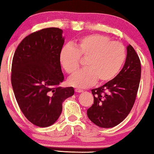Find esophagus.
I'll return each mask as SVG.
<instances>
[{
    "mask_svg": "<svg viewBox=\"0 0 154 154\" xmlns=\"http://www.w3.org/2000/svg\"><path fill=\"white\" fill-rule=\"evenodd\" d=\"M75 91L76 92V93H82V92H83L82 90H80V89H75Z\"/></svg>",
    "mask_w": 154,
    "mask_h": 154,
    "instance_id": "34e87169",
    "label": "esophagus"
}]
</instances>
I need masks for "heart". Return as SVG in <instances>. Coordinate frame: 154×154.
I'll use <instances>...</instances> for the list:
<instances>
[{
	"label": "heart",
	"instance_id": "heart-1",
	"mask_svg": "<svg viewBox=\"0 0 154 154\" xmlns=\"http://www.w3.org/2000/svg\"><path fill=\"white\" fill-rule=\"evenodd\" d=\"M65 45L59 53V61L63 69L72 75L79 68V58L86 59V69L69 79V84L76 88L90 87L98 81L108 82L118 75L125 60L126 49L122 43L112 41L100 34L83 36L74 43Z\"/></svg>",
	"mask_w": 154,
	"mask_h": 154
}]
</instances>
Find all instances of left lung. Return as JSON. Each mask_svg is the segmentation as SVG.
I'll return each mask as SVG.
<instances>
[{
    "instance_id": "1",
    "label": "left lung",
    "mask_w": 154,
    "mask_h": 154,
    "mask_svg": "<svg viewBox=\"0 0 154 154\" xmlns=\"http://www.w3.org/2000/svg\"><path fill=\"white\" fill-rule=\"evenodd\" d=\"M127 50L126 61L119 73L101 87L91 90L94 102L88 109V116L100 128L119 125L135 103L141 77L140 61L132 45Z\"/></svg>"
}]
</instances>
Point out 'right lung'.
<instances>
[{
  "instance_id": "right-lung-1",
  "label": "right lung",
  "mask_w": 154,
  "mask_h": 154,
  "mask_svg": "<svg viewBox=\"0 0 154 154\" xmlns=\"http://www.w3.org/2000/svg\"><path fill=\"white\" fill-rule=\"evenodd\" d=\"M59 28L31 33L16 49L11 65V85L24 116L40 128L59 119L63 100L74 95L72 87H59L64 77L59 53L64 39Z\"/></svg>"
}]
</instances>
